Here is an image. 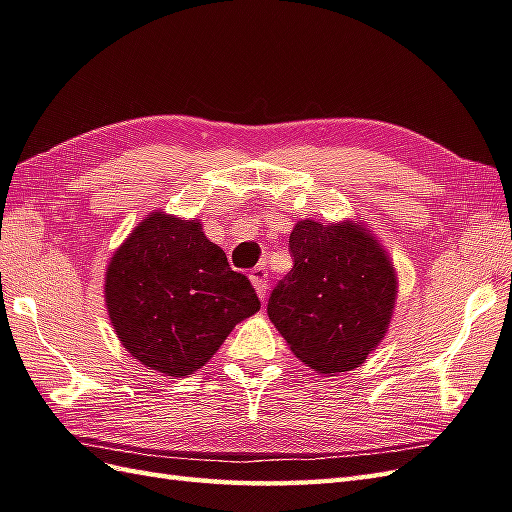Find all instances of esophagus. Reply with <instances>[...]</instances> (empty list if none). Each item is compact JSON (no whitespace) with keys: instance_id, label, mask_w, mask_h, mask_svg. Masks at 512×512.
<instances>
[{"instance_id":"esophagus-1","label":"esophagus","mask_w":512,"mask_h":512,"mask_svg":"<svg viewBox=\"0 0 512 512\" xmlns=\"http://www.w3.org/2000/svg\"><path fill=\"white\" fill-rule=\"evenodd\" d=\"M251 283L255 285L257 290V296L264 300L266 294H268V270L264 266H257L253 272H251Z\"/></svg>"}]
</instances>
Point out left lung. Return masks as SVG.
<instances>
[{
  "mask_svg": "<svg viewBox=\"0 0 512 512\" xmlns=\"http://www.w3.org/2000/svg\"><path fill=\"white\" fill-rule=\"evenodd\" d=\"M294 268L274 287L268 316L294 355L320 374L355 370L381 344L396 305V272L361 222L300 220Z\"/></svg>",
  "mask_w": 512,
  "mask_h": 512,
  "instance_id": "left-lung-1",
  "label": "left lung"
}]
</instances>
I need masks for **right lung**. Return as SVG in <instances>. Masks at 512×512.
I'll return each instance as SVG.
<instances>
[{
  "label": "right lung",
  "instance_id": "obj_1",
  "mask_svg": "<svg viewBox=\"0 0 512 512\" xmlns=\"http://www.w3.org/2000/svg\"><path fill=\"white\" fill-rule=\"evenodd\" d=\"M106 305L131 357L181 378L203 368L233 326L259 311V298L199 220L153 212L110 259Z\"/></svg>",
  "mask_w": 512,
  "mask_h": 512
}]
</instances>
